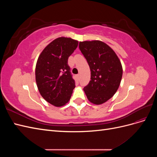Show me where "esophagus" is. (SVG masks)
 I'll return each instance as SVG.
<instances>
[{
    "label": "esophagus",
    "instance_id": "obj_1",
    "mask_svg": "<svg viewBox=\"0 0 157 157\" xmlns=\"http://www.w3.org/2000/svg\"><path fill=\"white\" fill-rule=\"evenodd\" d=\"M77 79H78V80L79 79V78H80V75H79V74L77 75Z\"/></svg>",
    "mask_w": 157,
    "mask_h": 157
}]
</instances>
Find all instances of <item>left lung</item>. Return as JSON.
I'll list each match as a JSON object with an SVG mask.
<instances>
[{
  "label": "left lung",
  "instance_id": "8db88e82",
  "mask_svg": "<svg viewBox=\"0 0 157 157\" xmlns=\"http://www.w3.org/2000/svg\"><path fill=\"white\" fill-rule=\"evenodd\" d=\"M79 49L91 71L90 82L84 91L90 102L100 105L111 99L120 86L122 67L114 50L101 40L79 42Z\"/></svg>",
  "mask_w": 157,
  "mask_h": 157
}]
</instances>
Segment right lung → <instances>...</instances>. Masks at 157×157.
<instances>
[{
	"instance_id": "1",
	"label": "right lung",
	"mask_w": 157,
	"mask_h": 157,
	"mask_svg": "<svg viewBox=\"0 0 157 157\" xmlns=\"http://www.w3.org/2000/svg\"><path fill=\"white\" fill-rule=\"evenodd\" d=\"M78 44V40L71 38H57L45 47L37 59L35 79L38 90L42 97L54 106L61 107L68 103L75 88L67 61Z\"/></svg>"
}]
</instances>
